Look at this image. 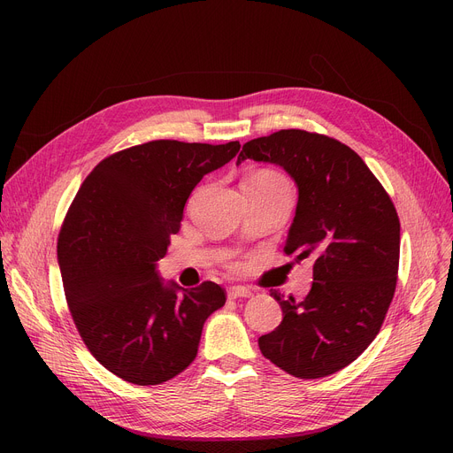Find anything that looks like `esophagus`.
Instances as JSON below:
<instances>
[{"label": "esophagus", "mask_w": 453, "mask_h": 453, "mask_svg": "<svg viewBox=\"0 0 453 453\" xmlns=\"http://www.w3.org/2000/svg\"><path fill=\"white\" fill-rule=\"evenodd\" d=\"M253 296V292L250 290V288H246V287H231L229 290H227V297L229 299H241V297H251Z\"/></svg>", "instance_id": "esophagus-1"}]
</instances>
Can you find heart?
<instances>
[{"instance_id":"obj_1","label":"heart","mask_w":453,"mask_h":453,"mask_svg":"<svg viewBox=\"0 0 453 453\" xmlns=\"http://www.w3.org/2000/svg\"><path fill=\"white\" fill-rule=\"evenodd\" d=\"M255 178H258V180H272V181H282L277 174H273V173H258Z\"/></svg>"}]
</instances>
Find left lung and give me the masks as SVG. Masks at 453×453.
<instances>
[{"label":"left lung","mask_w":453,"mask_h":453,"mask_svg":"<svg viewBox=\"0 0 453 453\" xmlns=\"http://www.w3.org/2000/svg\"><path fill=\"white\" fill-rule=\"evenodd\" d=\"M250 159L294 180L297 205L284 251L314 258L304 299L272 290L282 321L258 338V349L292 376H328L358 358L384 323L398 273V214L364 159L332 137L280 130L248 141L236 165Z\"/></svg>","instance_id":"left-lung-1"}]
</instances>
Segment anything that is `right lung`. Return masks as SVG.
Instances as JSON below:
<instances>
[{
  "label": "right lung",
  "instance_id": "right-lung-1",
  "mask_svg": "<svg viewBox=\"0 0 453 453\" xmlns=\"http://www.w3.org/2000/svg\"><path fill=\"white\" fill-rule=\"evenodd\" d=\"M239 150V141L169 139L121 150L95 166L67 211L57 255L69 312L97 362L130 384L187 369L203 323L226 303L211 280L190 290L163 280L157 260L195 187Z\"/></svg>",
  "mask_w": 453,
  "mask_h": 453
}]
</instances>
